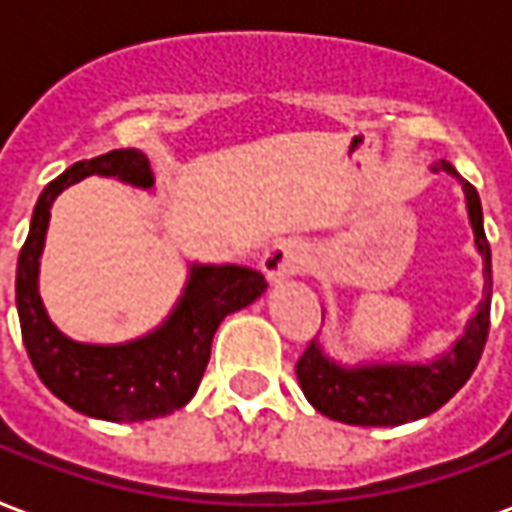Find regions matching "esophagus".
Here are the masks:
<instances>
[{
    "instance_id": "34e87169",
    "label": "esophagus",
    "mask_w": 512,
    "mask_h": 512,
    "mask_svg": "<svg viewBox=\"0 0 512 512\" xmlns=\"http://www.w3.org/2000/svg\"><path fill=\"white\" fill-rule=\"evenodd\" d=\"M306 264V248L295 239H281L262 253V273L270 284H281L298 276Z\"/></svg>"
}]
</instances>
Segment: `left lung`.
I'll return each mask as SVG.
<instances>
[{
	"instance_id": "left-lung-1",
	"label": "left lung",
	"mask_w": 512,
	"mask_h": 512,
	"mask_svg": "<svg viewBox=\"0 0 512 512\" xmlns=\"http://www.w3.org/2000/svg\"><path fill=\"white\" fill-rule=\"evenodd\" d=\"M432 172H446L463 186L468 222L474 231V248L482 256V298L477 312L468 317L463 334L435 359L426 362H362L343 365L312 340L295 365L298 384L306 401L320 415L351 426H401L440 410L477 368L491 329V245L482 225V203L477 189L457 175L449 161H440Z\"/></svg>"
}]
</instances>
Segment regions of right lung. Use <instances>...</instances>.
<instances>
[{"label": "right lung", "mask_w": 512, "mask_h": 512, "mask_svg": "<svg viewBox=\"0 0 512 512\" xmlns=\"http://www.w3.org/2000/svg\"><path fill=\"white\" fill-rule=\"evenodd\" d=\"M88 175L153 189L150 158L142 150H111L77 161L49 183L35 203L30 234L16 267L21 340L38 379L63 404L100 421H150L186 407L211 357V340L225 315L245 309L267 290L262 273L242 264H189L178 303L161 326L116 345L77 343L49 320L38 270L55 197Z\"/></svg>", "instance_id": "1"}]
</instances>
